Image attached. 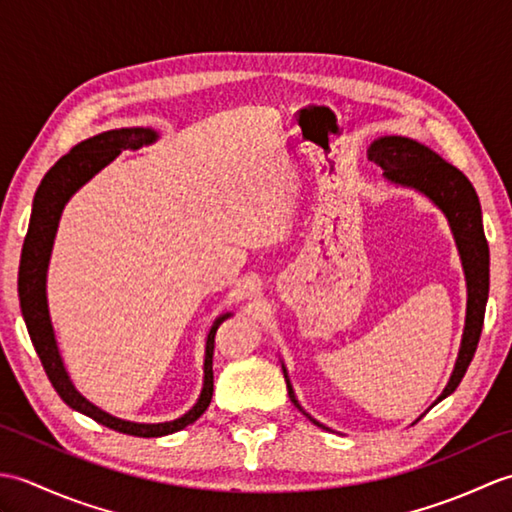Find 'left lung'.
Here are the masks:
<instances>
[{"instance_id":"obj_1","label":"left lung","mask_w":512,"mask_h":512,"mask_svg":"<svg viewBox=\"0 0 512 512\" xmlns=\"http://www.w3.org/2000/svg\"><path fill=\"white\" fill-rule=\"evenodd\" d=\"M367 156L385 171L383 176L387 180L424 193L444 215H447L455 244H458V250H460V259H462V268L466 277V292H469V299H466V323H464L462 345H460L458 361H455V367H453V374L449 378L447 387H444V391L440 394V398L436 400L440 402L447 396H451L462 383L466 369H469L475 356L477 343H480V334L484 325V310H486V299H488V242L484 237L480 200H477L473 184L460 169H455L447 160H442L436 151H431L429 147H424L411 138H405V136L378 138L369 145ZM284 378L288 385L290 400L295 402V407L299 411H303L299 400L295 398V391H292L286 367H284ZM436 402H433V405H436ZM303 416H308V413L303 411ZM308 418L317 424V427H323V424L314 420L312 416Z\"/></svg>"}]
</instances>
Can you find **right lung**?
Segmentation results:
<instances>
[{
	"instance_id": "obj_1",
	"label": "right lung",
	"mask_w": 512,
	"mask_h": 512,
	"mask_svg": "<svg viewBox=\"0 0 512 512\" xmlns=\"http://www.w3.org/2000/svg\"><path fill=\"white\" fill-rule=\"evenodd\" d=\"M158 138L154 129L145 127H123V129H110L99 136H92L83 143L76 145L70 154H65L54 162V167L43 176L39 189L35 193V202H32L30 224L24 239V248H21V262H19V303L21 314H24L26 328L30 334V341L35 345L39 354V361L46 369L52 387L65 405L85 413L99 424H105L118 433H127V436L138 438H160L176 433L191 422L198 420L206 407L211 405L213 396V347H215V332L220 325L231 317V312L220 314L211 325V332L206 336V352H204V383L200 398L195 405L184 413L182 418L171 422H129L114 418L105 413L90 400H85L72 380L65 372V365L61 361L57 339H54V330L50 323L48 312V297H46V275H48V262L54 244V235H57V226L61 220L63 206L68 202L74 191H79L85 182L96 176L105 165L121 154L123 149H138L143 145H151Z\"/></svg>"
}]
</instances>
